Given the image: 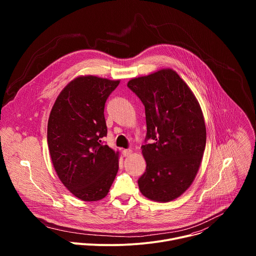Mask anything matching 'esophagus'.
<instances>
[{"mask_svg": "<svg viewBox=\"0 0 256 256\" xmlns=\"http://www.w3.org/2000/svg\"><path fill=\"white\" fill-rule=\"evenodd\" d=\"M132 153V151L130 149H126V150H124V151H122V155H124V157L130 156Z\"/></svg>", "mask_w": 256, "mask_h": 256, "instance_id": "1", "label": "esophagus"}]
</instances>
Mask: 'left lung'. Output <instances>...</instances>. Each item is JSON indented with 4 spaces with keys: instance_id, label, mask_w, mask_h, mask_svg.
<instances>
[{
    "instance_id": "obj_1",
    "label": "left lung",
    "mask_w": 256,
    "mask_h": 256,
    "mask_svg": "<svg viewBox=\"0 0 256 256\" xmlns=\"http://www.w3.org/2000/svg\"><path fill=\"white\" fill-rule=\"evenodd\" d=\"M128 87L144 104L147 124L140 148L147 167L138 188L152 200H173L190 186L202 162L206 132L200 106L170 68L132 79Z\"/></svg>"
}]
</instances>
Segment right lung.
Masks as SVG:
<instances>
[{"label":"right lung","mask_w":256,"mask_h":256,"mask_svg":"<svg viewBox=\"0 0 256 256\" xmlns=\"http://www.w3.org/2000/svg\"><path fill=\"white\" fill-rule=\"evenodd\" d=\"M94 76L68 83L56 98L48 124V144L62 184L85 202L102 200L118 170V153L104 144V107L118 86Z\"/></svg>","instance_id":"obj_1"}]
</instances>
